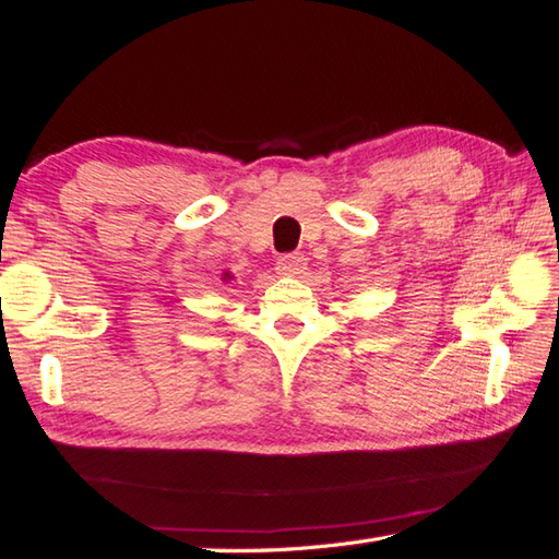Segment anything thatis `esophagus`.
<instances>
[{"label": "esophagus", "mask_w": 559, "mask_h": 559, "mask_svg": "<svg viewBox=\"0 0 559 559\" xmlns=\"http://www.w3.org/2000/svg\"><path fill=\"white\" fill-rule=\"evenodd\" d=\"M278 273L283 276H300V273L307 269V259L302 254H283L276 264Z\"/></svg>", "instance_id": "obj_1"}]
</instances>
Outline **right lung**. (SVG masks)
Returning a JSON list of instances; mask_svg holds the SVG:
<instances>
[{
  "label": "right lung",
  "instance_id": "add662e5",
  "mask_svg": "<svg viewBox=\"0 0 559 559\" xmlns=\"http://www.w3.org/2000/svg\"><path fill=\"white\" fill-rule=\"evenodd\" d=\"M225 278H230V273H225Z\"/></svg>",
  "mask_w": 559,
  "mask_h": 559
}]
</instances>
